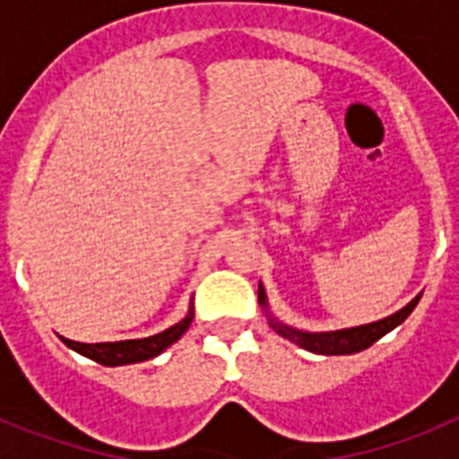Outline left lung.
Returning a JSON list of instances; mask_svg holds the SVG:
<instances>
[{"mask_svg":"<svg viewBox=\"0 0 459 459\" xmlns=\"http://www.w3.org/2000/svg\"><path fill=\"white\" fill-rule=\"evenodd\" d=\"M421 295H417L412 302H407L400 312L385 316V319L371 321V324H364V326L355 328H341V331H326V333H309V331H298L293 326H286L272 316L269 319V326L276 331L279 335L293 341L295 345L309 350V352H316V355H352V352H359V350H367L369 345L384 338L388 331H393L395 326H400L403 321L412 314V309L417 307ZM259 305L266 307V293L264 286L259 283Z\"/></svg>","mask_w":459,"mask_h":459,"instance_id":"obj_1","label":"left lung"}]
</instances>
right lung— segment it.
<instances>
[{"label": "right lung", "mask_w": 459, "mask_h": 459, "mask_svg": "<svg viewBox=\"0 0 459 459\" xmlns=\"http://www.w3.org/2000/svg\"><path fill=\"white\" fill-rule=\"evenodd\" d=\"M193 307L190 312L186 314V319H180L178 324H173L171 328H166L161 333L150 335V338H138V341H117V342H78L68 341V338H61L66 342L68 348L81 352L82 357H90L95 362L104 364V367H121V364H135L145 362V359H152V357L161 355L169 345L178 341L180 335L186 333L187 326L193 324Z\"/></svg>", "instance_id": "1"}]
</instances>
